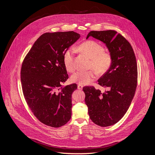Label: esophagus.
<instances>
[{"mask_svg": "<svg viewBox=\"0 0 155 155\" xmlns=\"http://www.w3.org/2000/svg\"><path fill=\"white\" fill-rule=\"evenodd\" d=\"M83 87V86L81 84H78V89H82Z\"/></svg>", "mask_w": 155, "mask_h": 155, "instance_id": "obj_1", "label": "esophagus"}]
</instances>
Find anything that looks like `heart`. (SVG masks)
Segmentation results:
<instances>
[{
  "instance_id": "1",
  "label": "heart",
  "mask_w": 155,
  "mask_h": 155,
  "mask_svg": "<svg viewBox=\"0 0 155 155\" xmlns=\"http://www.w3.org/2000/svg\"><path fill=\"white\" fill-rule=\"evenodd\" d=\"M78 49L82 54L91 60L89 68L94 69L98 74L106 73L111 67L112 63L111 54L105 51L104 47L98 42L94 41H87L80 45ZM63 60L66 69L69 72H74L75 66L73 49L68 48L66 50ZM94 70L91 69L87 71H78L71 76V80L73 83H78V84H88L96 78V73Z\"/></svg>"
}]
</instances>
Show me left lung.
I'll return each mask as SVG.
<instances>
[{
	"mask_svg": "<svg viewBox=\"0 0 155 155\" xmlns=\"http://www.w3.org/2000/svg\"><path fill=\"white\" fill-rule=\"evenodd\" d=\"M92 36L105 44L112 57L108 71L98 80L100 86L109 87L104 93L93 86L83 88L85 104L91 120L100 127L118 122L128 110L134 96L137 82V67L130 42L114 30L91 31Z\"/></svg>",
	"mask_w": 155,
	"mask_h": 155,
	"instance_id": "obj_1",
	"label": "left lung"
}]
</instances>
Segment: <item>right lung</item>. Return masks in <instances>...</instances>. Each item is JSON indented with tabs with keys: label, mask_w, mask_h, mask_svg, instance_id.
<instances>
[{
	"label": "right lung",
	"mask_w": 155,
	"mask_h": 155,
	"mask_svg": "<svg viewBox=\"0 0 155 155\" xmlns=\"http://www.w3.org/2000/svg\"><path fill=\"white\" fill-rule=\"evenodd\" d=\"M80 37L73 31L45 33L23 61L21 80L24 98L35 116L47 126L58 128L71 118L72 94L77 85L61 86L69 78L63 57Z\"/></svg>",
	"instance_id": "right-lung-1"
}]
</instances>
